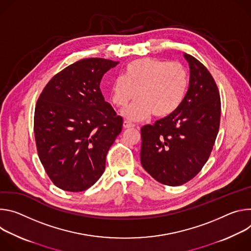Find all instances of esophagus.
Instances as JSON below:
<instances>
[{
    "instance_id": "34e87169",
    "label": "esophagus",
    "mask_w": 251,
    "mask_h": 251,
    "mask_svg": "<svg viewBox=\"0 0 251 251\" xmlns=\"http://www.w3.org/2000/svg\"><path fill=\"white\" fill-rule=\"evenodd\" d=\"M124 127L125 128H131V127H133L134 126V125H132L131 123H129V122H126V121H125L124 122Z\"/></svg>"
}]
</instances>
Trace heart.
<instances>
[{
	"instance_id": "1",
	"label": "heart",
	"mask_w": 251,
	"mask_h": 251,
	"mask_svg": "<svg viewBox=\"0 0 251 251\" xmlns=\"http://www.w3.org/2000/svg\"><path fill=\"white\" fill-rule=\"evenodd\" d=\"M188 88V75L177 62L142 58L126 65L124 75L110 85V100L123 110L129 121H143L151 114L157 119L172 116L184 100Z\"/></svg>"
}]
</instances>
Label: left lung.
<instances>
[{"label":"left lung","instance_id":"8db88e82","mask_svg":"<svg viewBox=\"0 0 251 251\" xmlns=\"http://www.w3.org/2000/svg\"><path fill=\"white\" fill-rule=\"evenodd\" d=\"M189 87L172 116L142 127L141 162L158 182L176 186L196 176L207 161L219 129L220 98L207 69L183 53Z\"/></svg>","mask_w":251,"mask_h":251}]
</instances>
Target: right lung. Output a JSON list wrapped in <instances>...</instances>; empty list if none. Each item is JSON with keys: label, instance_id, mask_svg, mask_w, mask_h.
<instances>
[{"label": "right lung", "instance_id": "obj_1", "mask_svg": "<svg viewBox=\"0 0 251 251\" xmlns=\"http://www.w3.org/2000/svg\"><path fill=\"white\" fill-rule=\"evenodd\" d=\"M118 64L100 58L75 62L47 83L37 101L38 154L50 180L63 190H86L104 172L123 118L104 100L100 83Z\"/></svg>", "mask_w": 251, "mask_h": 251}]
</instances>
